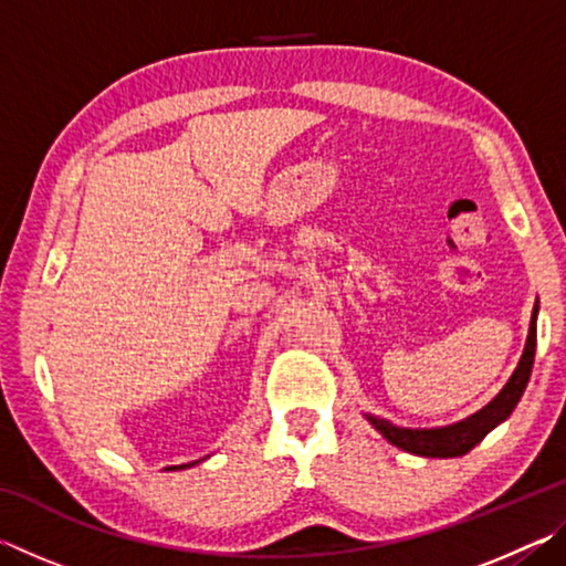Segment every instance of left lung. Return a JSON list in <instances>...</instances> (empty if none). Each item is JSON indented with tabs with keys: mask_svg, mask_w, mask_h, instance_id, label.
I'll use <instances>...</instances> for the list:
<instances>
[{
	"mask_svg": "<svg viewBox=\"0 0 566 566\" xmlns=\"http://www.w3.org/2000/svg\"><path fill=\"white\" fill-rule=\"evenodd\" d=\"M536 312H539V306L534 304L530 334H526L522 359H520V364H516L514 375L510 377V381H506L500 395H496L490 405L479 409L476 415L457 421V424L437 427V429L397 427L387 419L367 415L369 424L375 427L389 444L405 449V452H409V454L439 457V459L467 454L469 449H474L479 442H482V439L490 434L496 424H502V421L512 415L516 401H520L524 395L526 381H530V375H532L534 349H536Z\"/></svg>",
	"mask_w": 566,
	"mask_h": 566,
	"instance_id": "8db88e82",
	"label": "left lung"
}]
</instances>
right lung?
<instances>
[{
  "mask_svg": "<svg viewBox=\"0 0 566 566\" xmlns=\"http://www.w3.org/2000/svg\"><path fill=\"white\" fill-rule=\"evenodd\" d=\"M191 464H197V462H191ZM191 464H179V467H167V469H187V467H191Z\"/></svg>",
  "mask_w": 566,
  "mask_h": 566,
  "instance_id": "right-lung-1",
  "label": "right lung"
}]
</instances>
